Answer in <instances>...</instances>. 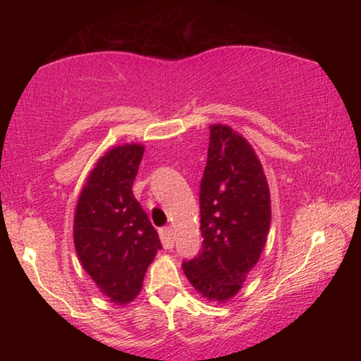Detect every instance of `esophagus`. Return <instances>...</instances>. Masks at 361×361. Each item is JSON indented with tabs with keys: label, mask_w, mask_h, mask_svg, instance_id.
<instances>
[{
	"label": "esophagus",
	"mask_w": 361,
	"mask_h": 361,
	"mask_svg": "<svg viewBox=\"0 0 361 361\" xmlns=\"http://www.w3.org/2000/svg\"><path fill=\"white\" fill-rule=\"evenodd\" d=\"M159 235H161V240H162V245L164 248H172L173 247V234H172V229L170 228H162L159 231Z\"/></svg>",
	"instance_id": "obj_1"
}]
</instances>
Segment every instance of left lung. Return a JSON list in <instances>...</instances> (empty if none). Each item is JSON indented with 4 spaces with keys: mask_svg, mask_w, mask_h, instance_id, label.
Listing matches in <instances>:
<instances>
[{
    "mask_svg": "<svg viewBox=\"0 0 361 361\" xmlns=\"http://www.w3.org/2000/svg\"><path fill=\"white\" fill-rule=\"evenodd\" d=\"M199 204L202 248L195 258L183 261V271L204 298L223 302L245 282L271 224V197L261 162L247 140L228 126L210 127Z\"/></svg>",
    "mask_w": 361,
    "mask_h": 361,
    "instance_id": "8db88e82",
    "label": "left lung"
}]
</instances>
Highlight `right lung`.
Listing matches in <instances>:
<instances>
[{
	"mask_svg": "<svg viewBox=\"0 0 361 361\" xmlns=\"http://www.w3.org/2000/svg\"><path fill=\"white\" fill-rule=\"evenodd\" d=\"M143 146L108 151L89 175L75 215V247L85 272L113 302H130L161 250L157 231L133 197Z\"/></svg>",
	"mask_w": 361,
	"mask_h": 361,
	"instance_id": "add662e5",
	"label": "right lung"
}]
</instances>
